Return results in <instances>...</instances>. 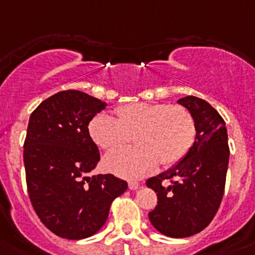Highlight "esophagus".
Instances as JSON below:
<instances>
[{
	"label": "esophagus",
	"instance_id": "34e87169",
	"mask_svg": "<svg viewBox=\"0 0 255 255\" xmlns=\"http://www.w3.org/2000/svg\"><path fill=\"white\" fill-rule=\"evenodd\" d=\"M138 188H139V182H138V181H129V189L135 190V189Z\"/></svg>",
	"mask_w": 255,
	"mask_h": 255
}]
</instances>
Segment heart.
<instances>
[{"instance_id":"obj_1","label":"heart","mask_w":255,"mask_h":255,"mask_svg":"<svg viewBox=\"0 0 255 255\" xmlns=\"http://www.w3.org/2000/svg\"><path fill=\"white\" fill-rule=\"evenodd\" d=\"M116 119L100 113L91 120L88 130L100 148L112 151L129 142L138 144L108 153L105 169L128 178L152 173L157 164L168 168L180 163L197 136L193 113L182 105L167 103H131L115 111Z\"/></svg>"}]
</instances>
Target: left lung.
Here are the masks:
<instances>
[{
  "label": "left lung",
  "instance_id": "obj_1",
  "mask_svg": "<svg viewBox=\"0 0 255 255\" xmlns=\"http://www.w3.org/2000/svg\"><path fill=\"white\" fill-rule=\"evenodd\" d=\"M178 103L194 116V144L177 165L146 181L157 195L156 207L148 212L151 224L173 239L193 236L212 222L224 194L229 160L226 123L218 111L197 96Z\"/></svg>",
  "mask_w": 255,
  "mask_h": 255
}]
</instances>
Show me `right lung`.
<instances>
[{
	"label": "right lung",
	"instance_id": "1",
	"mask_svg": "<svg viewBox=\"0 0 255 255\" xmlns=\"http://www.w3.org/2000/svg\"><path fill=\"white\" fill-rule=\"evenodd\" d=\"M105 103L66 90L44 100L29 117L24 168L29 201L58 237L81 240L104 226L112 202L128 189L113 174L88 176L100 160L88 124Z\"/></svg>",
	"mask_w": 255,
	"mask_h": 255
}]
</instances>
